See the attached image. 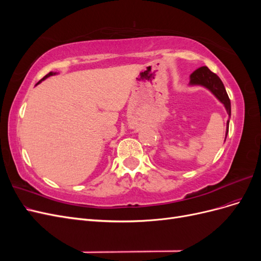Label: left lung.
I'll return each instance as SVG.
<instances>
[{"label": "left lung", "instance_id": "8db88e82", "mask_svg": "<svg viewBox=\"0 0 261 261\" xmlns=\"http://www.w3.org/2000/svg\"><path fill=\"white\" fill-rule=\"evenodd\" d=\"M189 86H201L204 87V88H207L213 96L224 106L228 117H231V101L228 99L224 85L222 81L219 78V76L215 73H212L207 66L197 68L195 72L189 76ZM228 123H230V120L226 122L225 139L228 133Z\"/></svg>", "mask_w": 261, "mask_h": 261}]
</instances>
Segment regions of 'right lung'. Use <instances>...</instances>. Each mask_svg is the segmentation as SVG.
I'll use <instances>...</instances> for the list:
<instances>
[{
  "label": "right lung",
  "mask_w": 261,
  "mask_h": 261,
  "mask_svg": "<svg viewBox=\"0 0 261 261\" xmlns=\"http://www.w3.org/2000/svg\"><path fill=\"white\" fill-rule=\"evenodd\" d=\"M53 75H57V73H54V72H50L49 74H46L43 78H42V80L41 81H39L38 83H37V85H39V84H40L42 81H44V80H46V78H48V77H50V76H53Z\"/></svg>",
  "instance_id": "1"
}]
</instances>
